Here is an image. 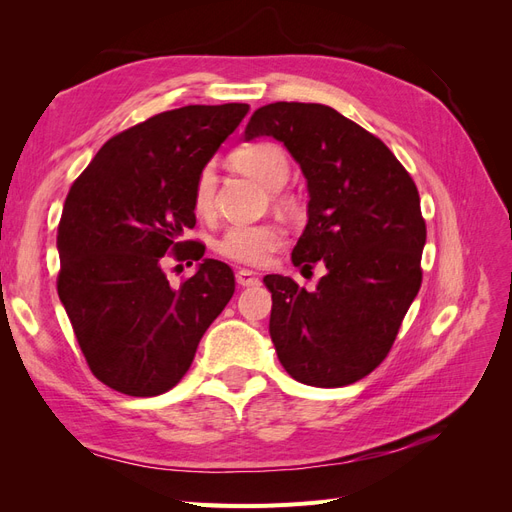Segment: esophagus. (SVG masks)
<instances>
[{"mask_svg":"<svg viewBox=\"0 0 512 512\" xmlns=\"http://www.w3.org/2000/svg\"><path fill=\"white\" fill-rule=\"evenodd\" d=\"M237 284L243 286V288H250V286H258L260 280H258V275L254 271L241 269V271H237Z\"/></svg>","mask_w":512,"mask_h":512,"instance_id":"1","label":"esophagus"}]
</instances>
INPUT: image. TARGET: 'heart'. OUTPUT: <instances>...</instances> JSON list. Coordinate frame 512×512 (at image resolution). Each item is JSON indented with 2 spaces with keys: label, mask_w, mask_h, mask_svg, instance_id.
I'll return each instance as SVG.
<instances>
[{
  "label": "heart",
  "mask_w": 512,
  "mask_h": 512,
  "mask_svg": "<svg viewBox=\"0 0 512 512\" xmlns=\"http://www.w3.org/2000/svg\"><path fill=\"white\" fill-rule=\"evenodd\" d=\"M232 164L241 173L250 175L269 190H280L290 175V162L286 151L275 143L243 145L232 153ZM215 185L218 175L211 164L198 170L192 188V207L198 215H211L215 205ZM284 245V230L273 224H235L224 230L215 243V250L237 265L260 267Z\"/></svg>",
  "instance_id": "b5f03b06"
}]
</instances>
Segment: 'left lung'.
Here are the masks:
<instances>
[{"mask_svg":"<svg viewBox=\"0 0 512 512\" xmlns=\"http://www.w3.org/2000/svg\"><path fill=\"white\" fill-rule=\"evenodd\" d=\"M258 136L284 143L307 181L292 265L327 267L312 292L284 275L262 280L277 359L303 384L348 386L384 361L421 288V198L391 149L331 106H262L245 128V141Z\"/></svg>","mask_w":512,"mask_h":512,"instance_id":"obj_1","label":"left lung"}]
</instances>
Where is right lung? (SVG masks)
<instances>
[{"label":"right lung","mask_w":512,"mask_h":512,"mask_svg":"<svg viewBox=\"0 0 512 512\" xmlns=\"http://www.w3.org/2000/svg\"><path fill=\"white\" fill-rule=\"evenodd\" d=\"M247 104H190L106 141L61 213L59 299L94 376L132 397L166 393L190 369L200 337L235 292L226 262L183 241L194 228L198 170L237 130ZM200 259L179 289L163 254Z\"/></svg>","instance_id":"obj_1"}]
</instances>
